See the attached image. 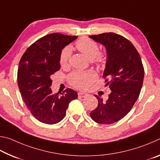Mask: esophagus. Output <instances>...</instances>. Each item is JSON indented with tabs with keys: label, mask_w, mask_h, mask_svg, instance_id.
I'll list each match as a JSON object with an SVG mask.
<instances>
[{
	"label": "esophagus",
	"mask_w": 160,
	"mask_h": 160,
	"mask_svg": "<svg viewBox=\"0 0 160 160\" xmlns=\"http://www.w3.org/2000/svg\"><path fill=\"white\" fill-rule=\"evenodd\" d=\"M86 96H88V94L84 92H78V97H85Z\"/></svg>",
	"instance_id": "1"
}]
</instances>
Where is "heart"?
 I'll list each match as a JSON object with an SVG mask.
<instances>
[{"label": "heart", "mask_w": 160, "mask_h": 160, "mask_svg": "<svg viewBox=\"0 0 160 160\" xmlns=\"http://www.w3.org/2000/svg\"><path fill=\"white\" fill-rule=\"evenodd\" d=\"M75 47L87 58L92 60L97 65H102L104 61V56L99 52V46L97 43L88 37H81L75 43ZM72 50L66 47L61 50L59 56V63L63 68L68 67L71 57ZM97 74L94 70H75L69 75L70 83L78 89L88 88L96 79Z\"/></svg>", "instance_id": "heart-1"}]
</instances>
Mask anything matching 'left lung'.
<instances>
[{
	"instance_id": "left-lung-1",
	"label": "left lung",
	"mask_w": 160,
	"mask_h": 160,
	"mask_svg": "<svg viewBox=\"0 0 160 160\" xmlns=\"http://www.w3.org/2000/svg\"><path fill=\"white\" fill-rule=\"evenodd\" d=\"M90 37L106 48L107 58L103 78H107L106 86L112 90L106 101L95 95L98 105L90 116L100 124L113 123L131 111L138 98L144 68L136 48L121 35L108 32Z\"/></svg>"
}]
</instances>
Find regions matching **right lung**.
I'll return each instance as SVG.
<instances>
[{
  "instance_id": "add662e5",
  "label": "right lung",
  "mask_w": 160,
  "mask_h": 160,
  "mask_svg": "<svg viewBox=\"0 0 160 160\" xmlns=\"http://www.w3.org/2000/svg\"><path fill=\"white\" fill-rule=\"evenodd\" d=\"M53 33L40 38L22 56L18 70V84L22 99L40 122L55 124L61 121L78 93L67 88L63 93L53 94L50 88L52 75L60 70L61 50L77 39Z\"/></svg>"
}]
</instances>
